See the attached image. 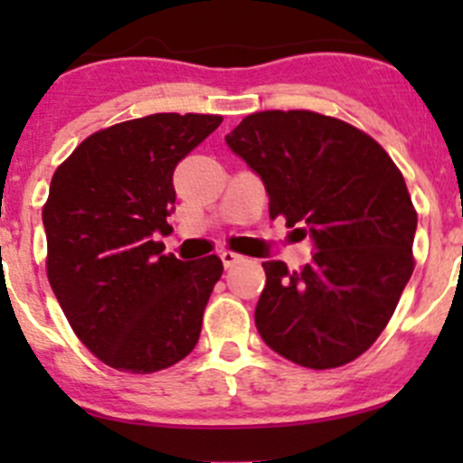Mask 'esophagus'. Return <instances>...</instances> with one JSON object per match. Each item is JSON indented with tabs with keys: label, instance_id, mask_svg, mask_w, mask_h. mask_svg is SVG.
Listing matches in <instances>:
<instances>
[{
	"label": "esophagus",
	"instance_id": "esophagus-1",
	"mask_svg": "<svg viewBox=\"0 0 463 463\" xmlns=\"http://www.w3.org/2000/svg\"><path fill=\"white\" fill-rule=\"evenodd\" d=\"M219 258H222V261H223V266H226V269H232V266L235 264H240L241 260V255H237V253H232V250H223L222 255H219Z\"/></svg>",
	"mask_w": 463,
	"mask_h": 463
}]
</instances>
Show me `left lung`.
Here are the masks:
<instances>
[{"mask_svg": "<svg viewBox=\"0 0 463 463\" xmlns=\"http://www.w3.org/2000/svg\"><path fill=\"white\" fill-rule=\"evenodd\" d=\"M226 143L264 181L270 219L302 226L316 249L302 270L261 261V340L309 370L356 361L414 270L417 210L403 175L370 134L309 109L246 116Z\"/></svg>", "mask_w": 463, "mask_h": 463, "instance_id": "1", "label": "left lung"}]
</instances>
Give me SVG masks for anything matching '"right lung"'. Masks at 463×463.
<instances>
[{"instance_id":"obj_1","label":"right lung","mask_w":463,"mask_h":463,"mask_svg":"<svg viewBox=\"0 0 463 463\" xmlns=\"http://www.w3.org/2000/svg\"><path fill=\"white\" fill-rule=\"evenodd\" d=\"M152 114L98 129L60 163L42 208L46 278L82 345L105 365L152 374L188 356L223 264L163 255L172 175L222 125Z\"/></svg>"}]
</instances>
